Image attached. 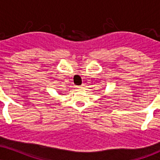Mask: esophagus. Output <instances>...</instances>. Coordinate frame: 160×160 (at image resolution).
Returning <instances> with one entry per match:
<instances>
[{"label": "esophagus", "instance_id": "obj_1", "mask_svg": "<svg viewBox=\"0 0 160 160\" xmlns=\"http://www.w3.org/2000/svg\"><path fill=\"white\" fill-rule=\"evenodd\" d=\"M76 88L77 90H82V88H83V87H82V86H76Z\"/></svg>", "mask_w": 160, "mask_h": 160}]
</instances>
